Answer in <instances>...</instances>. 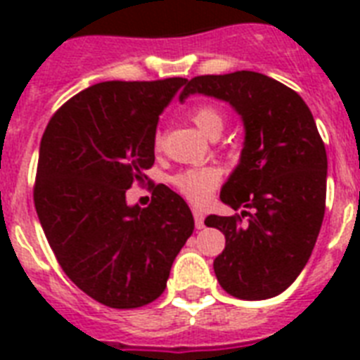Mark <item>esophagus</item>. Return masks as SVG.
I'll return each mask as SVG.
<instances>
[{
    "instance_id": "34e87169",
    "label": "esophagus",
    "mask_w": 360,
    "mask_h": 360,
    "mask_svg": "<svg viewBox=\"0 0 360 360\" xmlns=\"http://www.w3.org/2000/svg\"><path fill=\"white\" fill-rule=\"evenodd\" d=\"M192 213H194V222H196L198 230H202V228H205V214H203L202 209H194Z\"/></svg>"
}]
</instances>
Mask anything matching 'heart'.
Listing matches in <instances>:
<instances>
[{
	"label": "heart",
	"mask_w": 360,
	"mask_h": 360,
	"mask_svg": "<svg viewBox=\"0 0 360 360\" xmlns=\"http://www.w3.org/2000/svg\"><path fill=\"white\" fill-rule=\"evenodd\" d=\"M192 121L198 129L202 130L205 136L217 134L224 130V114L214 106H200L192 112ZM219 169L214 168H196L186 169L181 174L172 177V185L183 194V196L192 203H202L209 198V194L213 192V188L219 183Z\"/></svg>",
	"instance_id": "b5f03b06"
}]
</instances>
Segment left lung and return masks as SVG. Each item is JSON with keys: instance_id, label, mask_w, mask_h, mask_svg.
<instances>
[{"instance_id": "left-lung-1", "label": "left lung", "mask_w": 360, "mask_h": 360, "mask_svg": "<svg viewBox=\"0 0 360 360\" xmlns=\"http://www.w3.org/2000/svg\"><path fill=\"white\" fill-rule=\"evenodd\" d=\"M224 101L243 121L240 157L220 200L249 217L205 219L224 233L213 262L230 295L262 301L288 290L312 254L325 214L327 153L307 103L293 89L259 72L196 76L179 95Z\"/></svg>"}]
</instances>
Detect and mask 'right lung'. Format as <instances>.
Wrapping results in <instances>:
<instances>
[{
    "label": "right lung",
    "mask_w": 360,
    "mask_h": 360,
    "mask_svg": "<svg viewBox=\"0 0 360 360\" xmlns=\"http://www.w3.org/2000/svg\"><path fill=\"white\" fill-rule=\"evenodd\" d=\"M185 82H101L42 134L33 198L44 236L65 274L110 308L160 297L194 231L191 207L168 186H155L149 207L127 203L155 162L158 115Z\"/></svg>",
    "instance_id": "right-lung-1"
}]
</instances>
